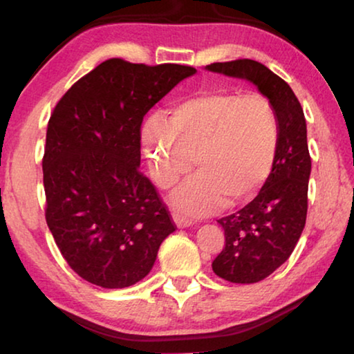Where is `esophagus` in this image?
<instances>
[{
  "mask_svg": "<svg viewBox=\"0 0 354 354\" xmlns=\"http://www.w3.org/2000/svg\"><path fill=\"white\" fill-rule=\"evenodd\" d=\"M173 220H175V223L178 227H187L192 225V221L189 218H185L184 215L178 214V212H173Z\"/></svg>",
  "mask_w": 354,
  "mask_h": 354,
  "instance_id": "34e87169",
  "label": "esophagus"
}]
</instances>
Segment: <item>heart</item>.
<instances>
[{"mask_svg": "<svg viewBox=\"0 0 354 354\" xmlns=\"http://www.w3.org/2000/svg\"><path fill=\"white\" fill-rule=\"evenodd\" d=\"M142 142L160 187L175 184L194 162L198 173L171 200L185 214L207 215L261 194L277 160L279 124L262 95L214 91L183 101L167 118H149Z\"/></svg>", "mask_w": 354, "mask_h": 354, "instance_id": "heart-1", "label": "heart"}]
</instances>
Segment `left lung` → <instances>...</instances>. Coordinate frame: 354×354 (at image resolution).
Instances as JSON below:
<instances>
[{
	"label": "left lung",
	"mask_w": 354,
	"mask_h": 354,
	"mask_svg": "<svg viewBox=\"0 0 354 354\" xmlns=\"http://www.w3.org/2000/svg\"><path fill=\"white\" fill-rule=\"evenodd\" d=\"M206 68L253 82L272 103L279 124L277 160L261 194L241 211L217 220L225 231V247L212 262L214 273L230 283L253 284L289 259L306 223V118L289 84L261 62L237 59Z\"/></svg>",
	"instance_id": "1"
}]
</instances>
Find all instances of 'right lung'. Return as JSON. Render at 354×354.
<instances>
[{"label":"right lung","instance_id":"obj_1","mask_svg":"<svg viewBox=\"0 0 354 354\" xmlns=\"http://www.w3.org/2000/svg\"><path fill=\"white\" fill-rule=\"evenodd\" d=\"M189 65L131 64L113 57L59 100L46 129L45 218L71 270L104 289H123L151 270L175 231L153 183L139 170L145 113Z\"/></svg>","mask_w":354,"mask_h":354}]
</instances>
